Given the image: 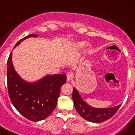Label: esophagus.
<instances>
[{
	"instance_id": "34e87169",
	"label": "esophagus",
	"mask_w": 135,
	"mask_h": 135,
	"mask_svg": "<svg viewBox=\"0 0 135 135\" xmlns=\"http://www.w3.org/2000/svg\"><path fill=\"white\" fill-rule=\"evenodd\" d=\"M72 78H73V74L70 73H67L66 74V80L68 81H70L72 80Z\"/></svg>"
}]
</instances>
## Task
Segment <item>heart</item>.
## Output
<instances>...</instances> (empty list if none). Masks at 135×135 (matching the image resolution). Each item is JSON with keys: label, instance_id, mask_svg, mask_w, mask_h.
<instances>
[{"label": "heart", "instance_id": "1", "mask_svg": "<svg viewBox=\"0 0 135 135\" xmlns=\"http://www.w3.org/2000/svg\"><path fill=\"white\" fill-rule=\"evenodd\" d=\"M85 43H84V42H80V43H78L77 44V47L78 48H81V47H84V46H85Z\"/></svg>", "mask_w": 135, "mask_h": 135}]
</instances>
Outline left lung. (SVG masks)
Returning a JSON list of instances; mask_svg holds the SVG:
<instances>
[{"instance_id":"8db88e82","label":"left lung","mask_w":135,"mask_h":135,"mask_svg":"<svg viewBox=\"0 0 135 135\" xmlns=\"http://www.w3.org/2000/svg\"><path fill=\"white\" fill-rule=\"evenodd\" d=\"M73 100L76 111L84 119L93 123H101L110 119L117 112L121 105L110 108H95L89 105L81 97L78 90L73 88Z\"/></svg>"}]
</instances>
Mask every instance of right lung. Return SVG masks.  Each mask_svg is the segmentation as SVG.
<instances>
[{"label": "right lung", "instance_id": "add662e5", "mask_svg": "<svg viewBox=\"0 0 135 135\" xmlns=\"http://www.w3.org/2000/svg\"><path fill=\"white\" fill-rule=\"evenodd\" d=\"M31 37L37 38L38 35H28L17 42L14 48ZM7 81L9 97L15 108L27 119L39 122L47 118L55 109L66 76L47 74L37 81H26L15 70L11 52L7 62Z\"/></svg>", "mask_w": 135, "mask_h": 135}]
</instances>
